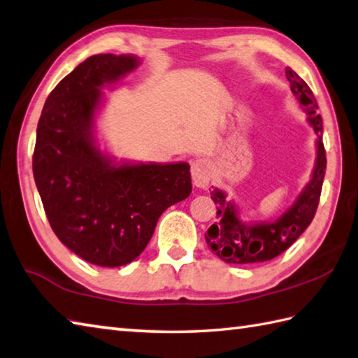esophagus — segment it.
Segmentation results:
<instances>
[{
    "label": "esophagus",
    "mask_w": 358,
    "mask_h": 358,
    "mask_svg": "<svg viewBox=\"0 0 358 358\" xmlns=\"http://www.w3.org/2000/svg\"><path fill=\"white\" fill-rule=\"evenodd\" d=\"M191 175H192V183L197 187H206L211 180V172H209V164L206 159H195L192 161L191 166Z\"/></svg>",
    "instance_id": "esophagus-1"
}]
</instances>
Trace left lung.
<instances>
[{
  "mask_svg": "<svg viewBox=\"0 0 358 358\" xmlns=\"http://www.w3.org/2000/svg\"><path fill=\"white\" fill-rule=\"evenodd\" d=\"M285 76L290 82L292 93L301 105H304L310 125L318 135L317 163L312 180L299 194L292 208L271 223L245 225L237 215L233 201L227 200V194L220 189L211 191V199L217 206V222L209 227L205 239L208 247L228 264H259L275 259L290 247L310 225L317 213L321 187L326 172V150L321 141L323 121L317 113L318 105L309 85L290 68H285Z\"/></svg>",
  "mask_w": 358,
  "mask_h": 358,
  "instance_id": "1",
  "label": "left lung"
}]
</instances>
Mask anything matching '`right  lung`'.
<instances>
[{
	"instance_id": "right-lung-1",
	"label": "right lung",
	"mask_w": 358,
	"mask_h": 358,
	"mask_svg": "<svg viewBox=\"0 0 358 358\" xmlns=\"http://www.w3.org/2000/svg\"><path fill=\"white\" fill-rule=\"evenodd\" d=\"M138 63L133 55H91L51 91L37 127L32 171L49 225L99 267L135 261L159 215L192 191L186 163L116 166L94 144L99 88Z\"/></svg>"
}]
</instances>
